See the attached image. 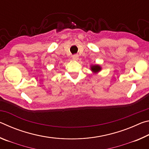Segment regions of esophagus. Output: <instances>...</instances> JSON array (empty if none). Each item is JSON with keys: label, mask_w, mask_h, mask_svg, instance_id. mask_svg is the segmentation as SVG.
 I'll use <instances>...</instances> for the list:
<instances>
[{"label": "esophagus", "mask_w": 149, "mask_h": 149, "mask_svg": "<svg viewBox=\"0 0 149 149\" xmlns=\"http://www.w3.org/2000/svg\"><path fill=\"white\" fill-rule=\"evenodd\" d=\"M78 58H79V55H78L77 54H75L72 55V59L73 60H77Z\"/></svg>", "instance_id": "1"}]
</instances>
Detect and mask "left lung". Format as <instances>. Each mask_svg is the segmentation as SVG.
<instances>
[{
	"label": "left lung",
	"instance_id": "8db88e82",
	"mask_svg": "<svg viewBox=\"0 0 149 149\" xmlns=\"http://www.w3.org/2000/svg\"><path fill=\"white\" fill-rule=\"evenodd\" d=\"M100 69H101V68H100V67L99 66V65H93V66L91 67V70H92V71L95 72H97L100 71Z\"/></svg>",
	"mask_w": 149,
	"mask_h": 149
}]
</instances>
